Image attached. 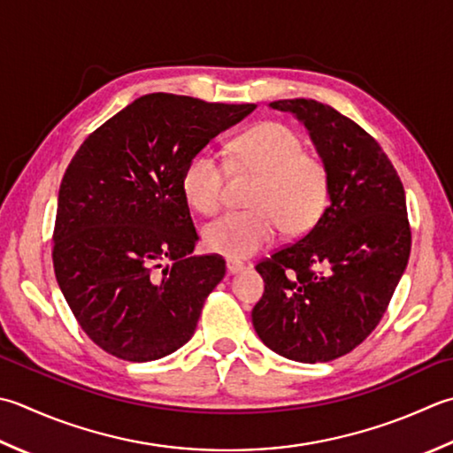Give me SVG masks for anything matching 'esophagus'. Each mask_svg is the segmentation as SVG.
<instances>
[{
  "label": "esophagus",
  "instance_id": "obj_1",
  "mask_svg": "<svg viewBox=\"0 0 453 453\" xmlns=\"http://www.w3.org/2000/svg\"><path fill=\"white\" fill-rule=\"evenodd\" d=\"M245 269H247L245 263L237 261V259H227V271L232 273V274H237V273H242V271H245Z\"/></svg>",
  "mask_w": 453,
  "mask_h": 453
}]
</instances>
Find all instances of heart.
Listing matches in <instances>:
<instances>
[{
  "instance_id": "obj_1",
  "label": "heart",
  "mask_w": 453,
  "mask_h": 453,
  "mask_svg": "<svg viewBox=\"0 0 453 453\" xmlns=\"http://www.w3.org/2000/svg\"><path fill=\"white\" fill-rule=\"evenodd\" d=\"M235 163L259 174L251 210L232 211L203 229L211 253L245 259L269 247L280 229L288 235L310 232L322 218L330 198V173L320 157L304 150L295 129L265 121L234 143ZM186 202L203 216H214L226 203V168L211 150H198L182 173Z\"/></svg>"
}]
</instances>
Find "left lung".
I'll return each mask as SVG.
<instances>
[{
  "instance_id": "obj_1",
  "label": "left lung",
  "mask_w": 453,
  "mask_h": 453,
  "mask_svg": "<svg viewBox=\"0 0 453 453\" xmlns=\"http://www.w3.org/2000/svg\"><path fill=\"white\" fill-rule=\"evenodd\" d=\"M269 105L310 131L330 173V203L298 242L257 263L265 292L253 326L279 356L326 363L356 349L387 312L411 257L406 196L385 150L332 105Z\"/></svg>"
}]
</instances>
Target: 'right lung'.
Returning <instances> with one entry per match:
<instances>
[{
    "mask_svg": "<svg viewBox=\"0 0 453 453\" xmlns=\"http://www.w3.org/2000/svg\"><path fill=\"white\" fill-rule=\"evenodd\" d=\"M255 108L147 94L76 150L58 190L52 265L76 322L110 356L155 361L194 335L226 261L190 255L198 234L182 173Z\"/></svg>",
    "mask_w": 453,
    "mask_h": 453,
    "instance_id": "1",
    "label": "right lung"
}]
</instances>
